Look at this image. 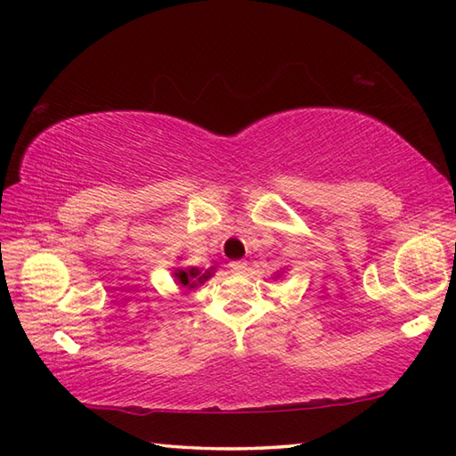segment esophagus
Segmentation results:
<instances>
[{"mask_svg":"<svg viewBox=\"0 0 456 456\" xmlns=\"http://www.w3.org/2000/svg\"><path fill=\"white\" fill-rule=\"evenodd\" d=\"M230 270L234 273H244L248 270V264L242 260H234V262H230Z\"/></svg>","mask_w":456,"mask_h":456,"instance_id":"esophagus-1","label":"esophagus"}]
</instances>
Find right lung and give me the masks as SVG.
Instances as JSON below:
<instances>
[{"mask_svg":"<svg viewBox=\"0 0 456 456\" xmlns=\"http://www.w3.org/2000/svg\"><path fill=\"white\" fill-rule=\"evenodd\" d=\"M175 276L178 278L180 283H183V286H186L188 289H191V288H194V286H199V283H202L204 280H208V278L212 276V273H210V272L200 273L196 268H191V270H186V272H184V270H178V272L175 273Z\"/></svg>","mask_w":456,"mask_h":456,"instance_id":"1","label":"right lung"}]
</instances>
